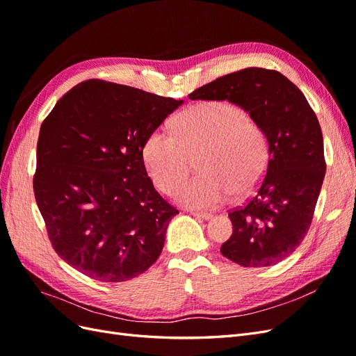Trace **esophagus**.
<instances>
[{
	"label": "esophagus",
	"mask_w": 356,
	"mask_h": 356,
	"mask_svg": "<svg viewBox=\"0 0 356 356\" xmlns=\"http://www.w3.org/2000/svg\"><path fill=\"white\" fill-rule=\"evenodd\" d=\"M193 217L200 218V220H211L212 213H204V212H197V211H190Z\"/></svg>",
	"instance_id": "obj_1"
}]
</instances>
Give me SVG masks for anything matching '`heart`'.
Wrapping results in <instances>:
<instances>
[{"mask_svg": "<svg viewBox=\"0 0 356 356\" xmlns=\"http://www.w3.org/2000/svg\"><path fill=\"white\" fill-rule=\"evenodd\" d=\"M144 163L157 187L172 195L186 181L197 157L200 174L178 191V200L196 209L217 208L245 197L260 184L270 157L260 122L241 105L203 101L181 111L172 132L157 127L145 139Z\"/></svg>", "mask_w": 356, "mask_h": 356, "instance_id": "heart-1", "label": "heart"}]
</instances>
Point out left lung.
I'll return each instance as SVG.
<instances>
[{"mask_svg":"<svg viewBox=\"0 0 356 356\" xmlns=\"http://www.w3.org/2000/svg\"><path fill=\"white\" fill-rule=\"evenodd\" d=\"M188 98L243 106L261 123L270 147L254 196L229 212L233 234L221 254L243 267L285 260L309 232L325 177L324 139L315 111L285 75L255 67L222 75Z\"/></svg>","mask_w":356,"mask_h":356,"instance_id":"left-lung-1","label":"left lung"}]
</instances>
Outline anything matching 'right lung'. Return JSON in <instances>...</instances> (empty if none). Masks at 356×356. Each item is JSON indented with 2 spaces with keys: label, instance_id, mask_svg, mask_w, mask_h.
<instances>
[{
  "label": "right lung",
  "instance_id": "1",
  "mask_svg": "<svg viewBox=\"0 0 356 356\" xmlns=\"http://www.w3.org/2000/svg\"><path fill=\"white\" fill-rule=\"evenodd\" d=\"M184 101L88 80L40 127L34 195L53 250L101 282L144 273L178 209L147 175V136Z\"/></svg>",
  "mask_w": 356,
  "mask_h": 356
}]
</instances>
